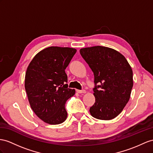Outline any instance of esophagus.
Listing matches in <instances>:
<instances>
[{
	"instance_id": "esophagus-1",
	"label": "esophagus",
	"mask_w": 153,
	"mask_h": 153,
	"mask_svg": "<svg viewBox=\"0 0 153 153\" xmlns=\"http://www.w3.org/2000/svg\"><path fill=\"white\" fill-rule=\"evenodd\" d=\"M77 92L79 93V94H82V93H85L86 91H85V90H77Z\"/></svg>"
}]
</instances>
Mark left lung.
Segmentation results:
<instances>
[{
    "label": "left lung",
    "instance_id": "obj_1",
    "mask_svg": "<svg viewBox=\"0 0 153 153\" xmlns=\"http://www.w3.org/2000/svg\"><path fill=\"white\" fill-rule=\"evenodd\" d=\"M80 53L94 76L96 101L90 108V113L96 119H114L130 99L133 86L130 65L122 54L108 47L81 48Z\"/></svg>",
    "mask_w": 153,
    "mask_h": 153
}]
</instances>
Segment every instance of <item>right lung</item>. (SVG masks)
Returning a JSON list of instances; mask_svg holds the SVG:
<instances>
[{"label":"right lung","instance_id":"right-lung-1","mask_svg":"<svg viewBox=\"0 0 153 153\" xmlns=\"http://www.w3.org/2000/svg\"><path fill=\"white\" fill-rule=\"evenodd\" d=\"M76 52L50 46L37 53L27 68L25 86L30 107L46 123L60 124L67 117L65 103L75 90L68 88L65 69Z\"/></svg>","mask_w":153,"mask_h":153}]
</instances>
